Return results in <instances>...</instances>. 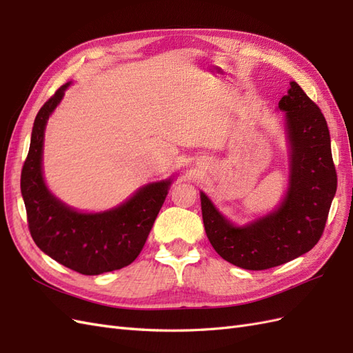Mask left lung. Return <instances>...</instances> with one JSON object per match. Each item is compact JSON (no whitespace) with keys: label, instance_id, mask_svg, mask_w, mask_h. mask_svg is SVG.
I'll use <instances>...</instances> for the list:
<instances>
[{"label":"left lung","instance_id":"8db88e82","mask_svg":"<svg viewBox=\"0 0 353 353\" xmlns=\"http://www.w3.org/2000/svg\"><path fill=\"white\" fill-rule=\"evenodd\" d=\"M290 145V175L281 205L270 215L237 227L200 191L206 236L222 259L243 270L262 271L290 262L321 239L337 174L324 114L299 83L280 100Z\"/></svg>","mask_w":353,"mask_h":353}]
</instances>
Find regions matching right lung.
<instances>
[{"mask_svg": "<svg viewBox=\"0 0 353 353\" xmlns=\"http://www.w3.org/2000/svg\"><path fill=\"white\" fill-rule=\"evenodd\" d=\"M69 85H61L35 117L20 188L30 236L38 248L66 268L99 275L121 270L137 259L172 179L147 184L122 205L99 213L78 212L52 196L42 176L44 131Z\"/></svg>", "mask_w": 353, "mask_h": 353, "instance_id": "add662e5", "label": "right lung"}]
</instances>
